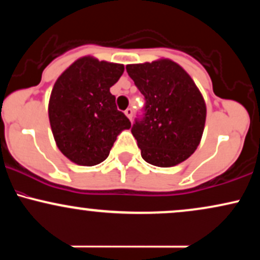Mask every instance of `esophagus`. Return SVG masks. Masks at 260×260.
Wrapping results in <instances>:
<instances>
[{"label": "esophagus", "mask_w": 260, "mask_h": 260, "mask_svg": "<svg viewBox=\"0 0 260 260\" xmlns=\"http://www.w3.org/2000/svg\"><path fill=\"white\" fill-rule=\"evenodd\" d=\"M124 115H126L127 117L129 118L131 121H132V117H133V110H132V109H127L126 111H124Z\"/></svg>", "instance_id": "esophagus-1"}]
</instances>
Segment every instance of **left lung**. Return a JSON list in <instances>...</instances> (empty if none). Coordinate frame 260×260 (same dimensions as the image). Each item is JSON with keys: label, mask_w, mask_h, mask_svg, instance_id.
Returning <instances> with one entry per match:
<instances>
[{"label": "left lung", "mask_w": 260, "mask_h": 260, "mask_svg": "<svg viewBox=\"0 0 260 260\" xmlns=\"http://www.w3.org/2000/svg\"><path fill=\"white\" fill-rule=\"evenodd\" d=\"M128 76L145 98V116L132 127L142 157L171 168L196 151L204 132L207 105L201 90L170 58L127 64Z\"/></svg>", "instance_id": "1"}]
</instances>
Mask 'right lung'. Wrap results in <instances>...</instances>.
<instances>
[{
  "label": "right lung",
  "mask_w": 260,
  "mask_h": 260,
  "mask_svg": "<svg viewBox=\"0 0 260 260\" xmlns=\"http://www.w3.org/2000/svg\"><path fill=\"white\" fill-rule=\"evenodd\" d=\"M124 66L83 56L62 72L49 100V120L56 145L80 166H94L109 156L113 143L131 122L116 107L110 88Z\"/></svg>",
  "instance_id": "obj_1"
}]
</instances>
